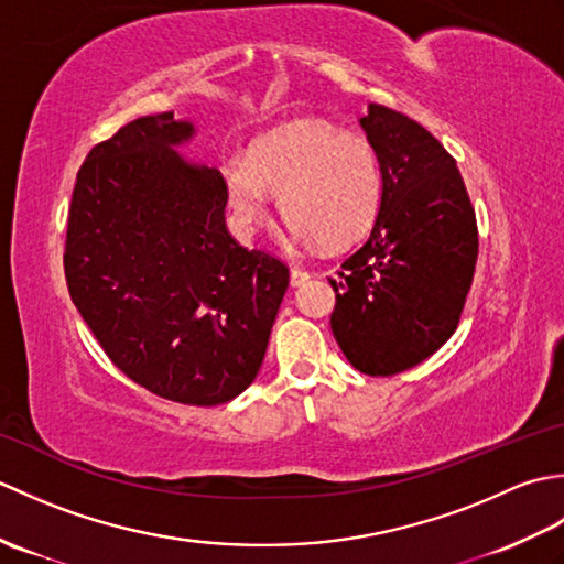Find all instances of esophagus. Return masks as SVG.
I'll return each instance as SVG.
<instances>
[{
    "label": "esophagus",
    "mask_w": 564,
    "mask_h": 564,
    "mask_svg": "<svg viewBox=\"0 0 564 564\" xmlns=\"http://www.w3.org/2000/svg\"><path fill=\"white\" fill-rule=\"evenodd\" d=\"M310 279V273L303 269H291V285H303Z\"/></svg>",
    "instance_id": "34e87169"
}]
</instances>
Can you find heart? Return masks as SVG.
I'll use <instances>...</instances> for the list:
<instances>
[{"instance_id": "obj_1", "label": "heart", "mask_w": 564, "mask_h": 564, "mask_svg": "<svg viewBox=\"0 0 564 564\" xmlns=\"http://www.w3.org/2000/svg\"><path fill=\"white\" fill-rule=\"evenodd\" d=\"M225 194L237 223L254 230L269 218L273 194L291 232L339 249L376 225L386 174L373 142L319 121L285 126L223 164Z\"/></svg>"}]
</instances>
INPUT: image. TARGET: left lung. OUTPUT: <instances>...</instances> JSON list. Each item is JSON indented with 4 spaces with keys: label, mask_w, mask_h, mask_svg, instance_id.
<instances>
[{
    "label": "left lung",
    "mask_w": 564,
    "mask_h": 564,
    "mask_svg": "<svg viewBox=\"0 0 564 564\" xmlns=\"http://www.w3.org/2000/svg\"><path fill=\"white\" fill-rule=\"evenodd\" d=\"M386 196L366 242L329 279L334 339L366 376H394L451 339L473 285L475 208L446 148L410 116L368 104Z\"/></svg>",
    "instance_id": "left-lung-1"
}]
</instances>
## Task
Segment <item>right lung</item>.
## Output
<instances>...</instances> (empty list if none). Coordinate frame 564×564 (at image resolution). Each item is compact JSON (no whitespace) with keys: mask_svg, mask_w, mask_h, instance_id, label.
Listing matches in <instances>:
<instances>
[{"mask_svg":"<svg viewBox=\"0 0 564 564\" xmlns=\"http://www.w3.org/2000/svg\"><path fill=\"white\" fill-rule=\"evenodd\" d=\"M172 111L94 145L72 191L65 279L111 364L145 390L223 404L257 378L289 267L227 232L225 182L172 150Z\"/></svg>","mask_w":564,"mask_h":564,"instance_id":"add662e5","label":"right lung"}]
</instances>
